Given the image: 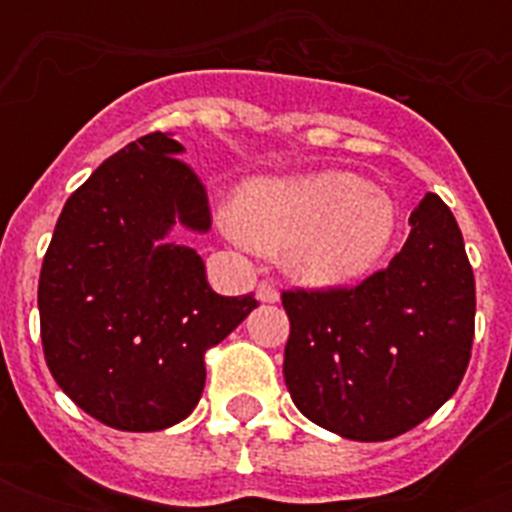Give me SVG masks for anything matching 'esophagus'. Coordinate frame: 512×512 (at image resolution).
<instances>
[{
  "mask_svg": "<svg viewBox=\"0 0 512 512\" xmlns=\"http://www.w3.org/2000/svg\"><path fill=\"white\" fill-rule=\"evenodd\" d=\"M255 297L260 300V303H279V289L273 287L271 281H260V284H257Z\"/></svg>",
  "mask_w": 512,
  "mask_h": 512,
  "instance_id": "esophagus-1",
  "label": "esophagus"
}]
</instances>
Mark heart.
<instances>
[{"instance_id":"1","label":"heart","mask_w":512,"mask_h":512,"mask_svg":"<svg viewBox=\"0 0 512 512\" xmlns=\"http://www.w3.org/2000/svg\"><path fill=\"white\" fill-rule=\"evenodd\" d=\"M396 204L348 170L257 177L239 191L223 228L279 252L292 276L316 287L348 284L372 271L396 236Z\"/></svg>"}]
</instances>
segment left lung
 Returning a JSON list of instances; mask_svg holds the SVG:
<instances>
[{
	"label": "left lung",
	"mask_w": 512,
	"mask_h": 512,
	"mask_svg": "<svg viewBox=\"0 0 512 512\" xmlns=\"http://www.w3.org/2000/svg\"><path fill=\"white\" fill-rule=\"evenodd\" d=\"M385 271L356 289L284 292V382L319 428L396 438L454 396L468 369L476 279L452 209L428 193Z\"/></svg>",
	"instance_id": "left-lung-1"
}]
</instances>
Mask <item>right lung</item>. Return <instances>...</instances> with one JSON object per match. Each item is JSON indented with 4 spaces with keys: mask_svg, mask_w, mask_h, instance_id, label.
Wrapping results in <instances>:
<instances>
[{
    "mask_svg": "<svg viewBox=\"0 0 512 512\" xmlns=\"http://www.w3.org/2000/svg\"><path fill=\"white\" fill-rule=\"evenodd\" d=\"M172 132H151L68 196L39 276L44 361L98 422L130 433L172 428L196 409L204 353L247 319L252 295L207 284L172 228L209 231L204 185Z\"/></svg>",
    "mask_w": 512,
    "mask_h": 512,
    "instance_id": "1",
    "label": "right lung"
}]
</instances>
